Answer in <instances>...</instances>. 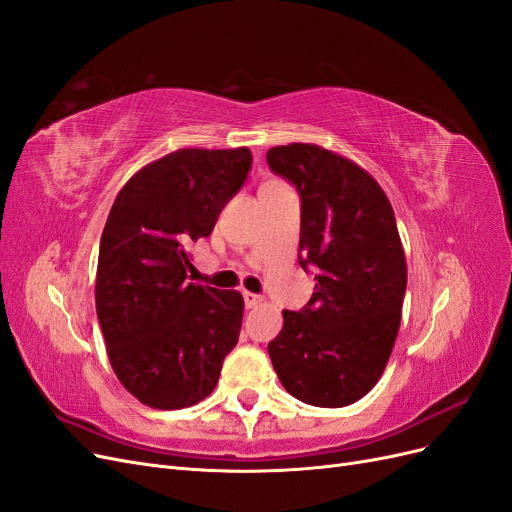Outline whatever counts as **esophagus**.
Listing matches in <instances>:
<instances>
[{
	"label": "esophagus",
	"instance_id": "34e87169",
	"mask_svg": "<svg viewBox=\"0 0 512 512\" xmlns=\"http://www.w3.org/2000/svg\"><path fill=\"white\" fill-rule=\"evenodd\" d=\"M243 301H245V307L254 309V307H258L262 303V296H258L254 292H243Z\"/></svg>",
	"mask_w": 512,
	"mask_h": 512
}]
</instances>
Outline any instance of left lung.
<instances>
[{"label":"left lung","instance_id":"obj_1","mask_svg":"<svg viewBox=\"0 0 512 512\" xmlns=\"http://www.w3.org/2000/svg\"><path fill=\"white\" fill-rule=\"evenodd\" d=\"M267 163L301 192L298 262L315 267L311 301L284 309L269 356L294 398L347 407L373 390L398 337L407 258L394 209L373 175L322 146H275Z\"/></svg>","mask_w":512,"mask_h":512}]
</instances>
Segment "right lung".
Listing matches in <instances>:
<instances>
[{
    "label": "right lung",
    "mask_w": 512,
    "mask_h": 512,
    "mask_svg": "<svg viewBox=\"0 0 512 512\" xmlns=\"http://www.w3.org/2000/svg\"><path fill=\"white\" fill-rule=\"evenodd\" d=\"M252 167L248 148L169 152L133 173L105 222L95 305L110 364L150 409L207 398L237 345L243 296L186 281L190 245L214 231Z\"/></svg>",
    "instance_id": "add662e5"
}]
</instances>
